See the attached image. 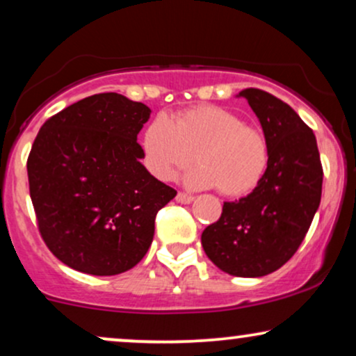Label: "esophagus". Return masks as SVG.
<instances>
[{
  "mask_svg": "<svg viewBox=\"0 0 356 356\" xmlns=\"http://www.w3.org/2000/svg\"><path fill=\"white\" fill-rule=\"evenodd\" d=\"M175 200H177L179 204H191L192 200H194V197L186 194V192H179L177 197H175Z\"/></svg>",
  "mask_w": 356,
  "mask_h": 356,
  "instance_id": "34e87169",
  "label": "esophagus"
}]
</instances>
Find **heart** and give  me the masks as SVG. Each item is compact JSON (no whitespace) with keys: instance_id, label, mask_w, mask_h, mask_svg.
<instances>
[{"instance_id":"1","label":"heart","mask_w":356,"mask_h":356,"mask_svg":"<svg viewBox=\"0 0 356 356\" xmlns=\"http://www.w3.org/2000/svg\"><path fill=\"white\" fill-rule=\"evenodd\" d=\"M143 157L149 172L170 181L195 157L184 181L194 189L219 187L222 194L242 197L259 186L268 165L264 132L247 126L232 111L204 104L154 118L143 134Z\"/></svg>"}]
</instances>
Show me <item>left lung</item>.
<instances>
[{
  "instance_id": "left-lung-1",
  "label": "left lung",
  "mask_w": 356,
  "mask_h": 356,
  "mask_svg": "<svg viewBox=\"0 0 356 356\" xmlns=\"http://www.w3.org/2000/svg\"><path fill=\"white\" fill-rule=\"evenodd\" d=\"M245 97L268 143V165L250 194L224 202L205 227L202 247L222 272L264 277L278 270L300 247L322 199L323 170L314 131L284 101L248 88Z\"/></svg>"
}]
</instances>
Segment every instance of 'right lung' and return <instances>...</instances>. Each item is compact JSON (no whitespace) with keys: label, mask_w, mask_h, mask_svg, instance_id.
I'll use <instances>...</instances> for the list:
<instances>
[{"label":"right lung","mask_w":356,"mask_h":356,"mask_svg":"<svg viewBox=\"0 0 356 356\" xmlns=\"http://www.w3.org/2000/svg\"><path fill=\"white\" fill-rule=\"evenodd\" d=\"M151 109L118 92L67 106L42 124L28 157L42 241L74 270L118 275L147 254L172 187L143 165L137 134Z\"/></svg>","instance_id":"1"}]
</instances>
